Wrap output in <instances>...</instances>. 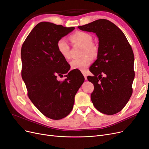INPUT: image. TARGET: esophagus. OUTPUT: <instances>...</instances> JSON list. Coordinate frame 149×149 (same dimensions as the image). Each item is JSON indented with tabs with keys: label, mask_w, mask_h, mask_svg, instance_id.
Wrapping results in <instances>:
<instances>
[{
	"label": "esophagus",
	"mask_w": 149,
	"mask_h": 149,
	"mask_svg": "<svg viewBox=\"0 0 149 149\" xmlns=\"http://www.w3.org/2000/svg\"><path fill=\"white\" fill-rule=\"evenodd\" d=\"M82 74H83V75H84V76L85 79L86 80V79H87V75H86V74L85 72H82Z\"/></svg>",
	"instance_id": "esophagus-1"
}]
</instances>
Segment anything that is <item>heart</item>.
Listing matches in <instances>:
<instances>
[{"mask_svg":"<svg viewBox=\"0 0 149 149\" xmlns=\"http://www.w3.org/2000/svg\"><path fill=\"white\" fill-rule=\"evenodd\" d=\"M70 40L74 45L79 44L84 46L83 57L72 59L70 62V68L84 71L92 62V56H96L98 53V48L93 43V38L89 33L84 31H77L70 37ZM58 52L64 59L70 57V47L64 38H60L56 44ZM90 54L89 55L88 54Z\"/></svg>","mask_w":149,"mask_h":149,"instance_id":"b5f03b06","label":"heart"}]
</instances>
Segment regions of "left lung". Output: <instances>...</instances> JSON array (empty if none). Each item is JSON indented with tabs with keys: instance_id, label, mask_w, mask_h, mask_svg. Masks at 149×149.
<instances>
[{
	"instance_id": "8db88e82",
	"label": "left lung",
	"mask_w": 149,
	"mask_h": 149,
	"mask_svg": "<svg viewBox=\"0 0 149 149\" xmlns=\"http://www.w3.org/2000/svg\"><path fill=\"white\" fill-rule=\"evenodd\" d=\"M78 28L95 32L99 38L97 58L90 68L94 76L87 77L94 85L91 101L102 113H117L124 108L133 93L135 75L133 49L124 33L107 19H97Z\"/></svg>"
}]
</instances>
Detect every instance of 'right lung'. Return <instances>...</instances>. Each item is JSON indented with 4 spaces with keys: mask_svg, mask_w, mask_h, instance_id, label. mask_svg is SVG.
I'll list each match as a JSON object with an SVG mask.
<instances>
[{
    "mask_svg": "<svg viewBox=\"0 0 149 149\" xmlns=\"http://www.w3.org/2000/svg\"><path fill=\"white\" fill-rule=\"evenodd\" d=\"M74 29L40 22L21 47V76L27 96L38 111L53 120L62 119L70 113L75 96L85 80L81 73L74 70L69 72L64 80H57L58 76L70 69L58 52L57 42Z\"/></svg>",
    "mask_w": 149,
    "mask_h": 149,
    "instance_id": "obj_1",
    "label": "right lung"
}]
</instances>
